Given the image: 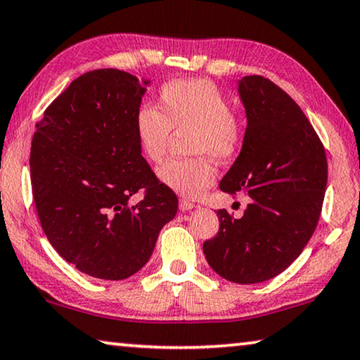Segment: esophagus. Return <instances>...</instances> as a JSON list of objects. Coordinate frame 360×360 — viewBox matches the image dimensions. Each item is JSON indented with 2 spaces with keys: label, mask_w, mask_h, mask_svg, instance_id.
<instances>
[{
  "label": "esophagus",
  "mask_w": 360,
  "mask_h": 360,
  "mask_svg": "<svg viewBox=\"0 0 360 360\" xmlns=\"http://www.w3.org/2000/svg\"><path fill=\"white\" fill-rule=\"evenodd\" d=\"M193 207H196V204L188 201V199H180V211H191Z\"/></svg>",
  "instance_id": "1"
}]
</instances>
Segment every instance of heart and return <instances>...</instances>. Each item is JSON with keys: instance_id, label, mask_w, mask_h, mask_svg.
Listing matches in <instances>:
<instances>
[{"instance_id": "b5f03b06", "label": "heart", "mask_w": 360, "mask_h": 360, "mask_svg": "<svg viewBox=\"0 0 360 360\" xmlns=\"http://www.w3.org/2000/svg\"><path fill=\"white\" fill-rule=\"evenodd\" d=\"M158 106L141 103L134 114L138 148L149 162H161L172 131L184 135L191 159H174L158 170L159 180L185 198H199L214 184L217 162H230L245 143V125L225 93L206 79L172 80L159 88Z\"/></svg>"}]
</instances>
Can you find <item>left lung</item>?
Masks as SVG:
<instances>
[{"mask_svg":"<svg viewBox=\"0 0 360 360\" xmlns=\"http://www.w3.org/2000/svg\"><path fill=\"white\" fill-rule=\"evenodd\" d=\"M248 127L241 153L220 190L245 193L241 219L219 209V231L204 241L211 267L240 285L290 267L314 235L327 188L323 143L288 93L262 75L240 80Z\"/></svg>","mask_w":360,"mask_h":360,"instance_id":"1","label":"left lung"}]
</instances>
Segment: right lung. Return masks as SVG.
Instances as JSON below:
<instances>
[{
  "mask_svg": "<svg viewBox=\"0 0 360 360\" xmlns=\"http://www.w3.org/2000/svg\"><path fill=\"white\" fill-rule=\"evenodd\" d=\"M143 93L129 72H86L49 104L33 134L30 180L41 229L60 257L95 278L138 272L179 209L138 148L134 114ZM138 191L142 201L130 207Z\"/></svg>",
  "mask_w": 360,
  "mask_h": 360,
  "instance_id": "1",
  "label": "right lung"
}]
</instances>
